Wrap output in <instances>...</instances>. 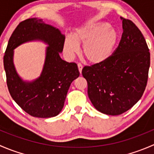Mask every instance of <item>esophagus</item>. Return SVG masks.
Here are the masks:
<instances>
[{
  "instance_id": "1",
  "label": "esophagus",
  "mask_w": 154,
  "mask_h": 154,
  "mask_svg": "<svg viewBox=\"0 0 154 154\" xmlns=\"http://www.w3.org/2000/svg\"><path fill=\"white\" fill-rule=\"evenodd\" d=\"M77 67H78V69H79V71H80V73L81 74L82 73V69H83V66H82L80 63H78L77 64Z\"/></svg>"
}]
</instances>
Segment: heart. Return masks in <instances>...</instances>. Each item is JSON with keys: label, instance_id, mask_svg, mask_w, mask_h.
Instances as JSON below:
<instances>
[{"label": "heart", "instance_id": "obj_1", "mask_svg": "<svg viewBox=\"0 0 154 154\" xmlns=\"http://www.w3.org/2000/svg\"><path fill=\"white\" fill-rule=\"evenodd\" d=\"M117 38V32L107 23L91 22L77 29L72 38H66L63 48L66 55L73 57L78 54L79 45H83V57L90 63L97 64L110 57Z\"/></svg>", "mask_w": 154, "mask_h": 154}]
</instances>
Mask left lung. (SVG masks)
Segmentation results:
<instances>
[{"instance_id":"left-lung-1","label":"left lung","mask_w":154,"mask_h":154,"mask_svg":"<svg viewBox=\"0 0 154 154\" xmlns=\"http://www.w3.org/2000/svg\"><path fill=\"white\" fill-rule=\"evenodd\" d=\"M121 19L123 33L116 51L103 63L82 70L93 106L110 116L125 112L140 100L150 68V52L142 32L132 21Z\"/></svg>"}]
</instances>
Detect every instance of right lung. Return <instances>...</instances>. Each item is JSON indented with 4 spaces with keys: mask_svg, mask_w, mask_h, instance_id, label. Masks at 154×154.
Segmentation results:
<instances>
[{
    "mask_svg": "<svg viewBox=\"0 0 154 154\" xmlns=\"http://www.w3.org/2000/svg\"><path fill=\"white\" fill-rule=\"evenodd\" d=\"M65 38L58 29L38 18L21 21L10 36L4 56L7 87L12 99L31 116L46 119L57 116L64 106L70 85L80 75L76 63H68L60 57ZM32 40H42L48 47L40 77L32 82H25L15 71L13 50Z\"/></svg>",
    "mask_w": 154,
    "mask_h": 154,
    "instance_id": "add662e5",
    "label": "right lung"
}]
</instances>
